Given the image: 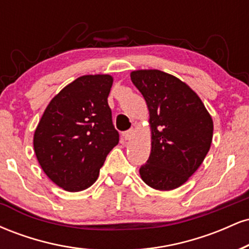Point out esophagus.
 <instances>
[{"label":"esophagus","instance_id":"obj_1","mask_svg":"<svg viewBox=\"0 0 249 249\" xmlns=\"http://www.w3.org/2000/svg\"><path fill=\"white\" fill-rule=\"evenodd\" d=\"M133 133H134L133 128H130V130L124 131V132H123V137H124V138L126 139V141H130V139L133 137Z\"/></svg>","mask_w":249,"mask_h":249}]
</instances>
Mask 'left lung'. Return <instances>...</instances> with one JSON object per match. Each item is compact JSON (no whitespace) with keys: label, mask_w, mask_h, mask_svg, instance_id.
<instances>
[{"label":"left lung","mask_w":249,"mask_h":249,"mask_svg":"<svg viewBox=\"0 0 249 249\" xmlns=\"http://www.w3.org/2000/svg\"><path fill=\"white\" fill-rule=\"evenodd\" d=\"M131 81L150 112L151 154L139 168L142 181L159 191L181 186L204 161L213 121L186 83L160 70H136Z\"/></svg>","instance_id":"8db88e82"}]
</instances>
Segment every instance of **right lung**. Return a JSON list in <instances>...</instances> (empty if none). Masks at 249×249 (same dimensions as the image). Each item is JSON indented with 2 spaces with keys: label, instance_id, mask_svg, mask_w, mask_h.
<instances>
[{
  "label": "right lung",
  "instance_id": "obj_1",
  "mask_svg": "<svg viewBox=\"0 0 249 249\" xmlns=\"http://www.w3.org/2000/svg\"><path fill=\"white\" fill-rule=\"evenodd\" d=\"M110 75L78 77L51 99L34 134L42 170L68 192L87 190L118 144L107 97Z\"/></svg>",
  "mask_w": 249,
  "mask_h": 249
}]
</instances>
